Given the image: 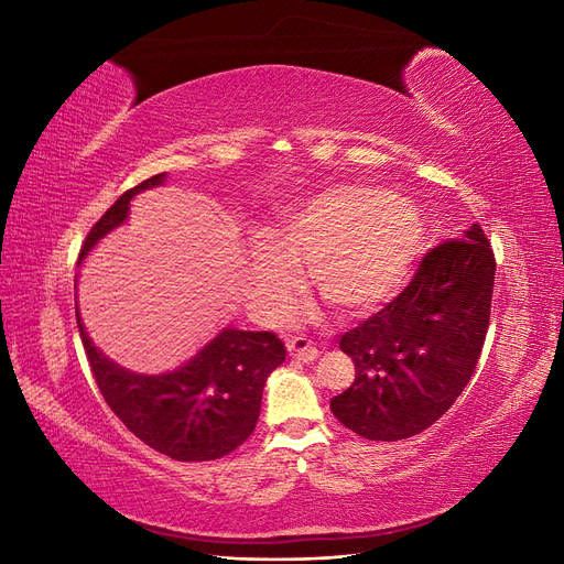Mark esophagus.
I'll list each match as a JSON object with an SVG mask.
<instances>
[{
	"mask_svg": "<svg viewBox=\"0 0 564 564\" xmlns=\"http://www.w3.org/2000/svg\"><path fill=\"white\" fill-rule=\"evenodd\" d=\"M286 350H289V355H292L294 360H299V362H313L315 357H317V348L313 346V340L303 338V336H296V338L289 340Z\"/></svg>",
	"mask_w": 564,
	"mask_h": 564,
	"instance_id": "obj_1",
	"label": "esophagus"
}]
</instances>
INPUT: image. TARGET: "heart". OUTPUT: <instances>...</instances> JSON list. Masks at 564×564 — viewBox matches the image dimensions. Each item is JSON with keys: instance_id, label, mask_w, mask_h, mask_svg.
<instances>
[{"instance_id": "heart-1", "label": "heart", "mask_w": 564, "mask_h": 564, "mask_svg": "<svg viewBox=\"0 0 564 564\" xmlns=\"http://www.w3.org/2000/svg\"><path fill=\"white\" fill-rule=\"evenodd\" d=\"M268 251L251 259L253 296L280 308L294 294V270L308 261L319 296L340 313L386 299L414 265L423 226L412 204L386 187L355 183L322 191L263 230Z\"/></svg>"}]
</instances>
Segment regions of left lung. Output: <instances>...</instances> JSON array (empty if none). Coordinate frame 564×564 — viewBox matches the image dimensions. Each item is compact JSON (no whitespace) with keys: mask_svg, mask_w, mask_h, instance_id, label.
<instances>
[{"mask_svg":"<svg viewBox=\"0 0 564 564\" xmlns=\"http://www.w3.org/2000/svg\"><path fill=\"white\" fill-rule=\"evenodd\" d=\"M497 261L485 230L423 253L402 292L340 336L355 381L332 400L334 416L365 440L419 435L456 402L489 327Z\"/></svg>","mask_w":564,"mask_h":564,"instance_id":"1","label":"left lung"}]
</instances>
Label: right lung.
Returning <instances> with one entry per match:
<instances>
[{"label": "right lung", "mask_w": 564, "mask_h": 564, "mask_svg": "<svg viewBox=\"0 0 564 564\" xmlns=\"http://www.w3.org/2000/svg\"><path fill=\"white\" fill-rule=\"evenodd\" d=\"M164 176H150L119 197L89 230L79 261L100 237L124 224L133 195L160 185ZM77 327L100 395L117 419L148 447L176 460H214L240 447L259 421L268 373L286 355L275 332L228 327L181 369L143 377L100 355L84 332L79 313Z\"/></svg>", "instance_id": "1"}]
</instances>
